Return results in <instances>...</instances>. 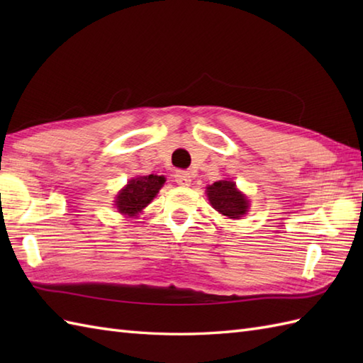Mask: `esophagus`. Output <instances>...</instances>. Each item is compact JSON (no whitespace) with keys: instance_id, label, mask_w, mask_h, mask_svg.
<instances>
[{"instance_id":"1","label":"esophagus","mask_w":363,"mask_h":363,"mask_svg":"<svg viewBox=\"0 0 363 363\" xmlns=\"http://www.w3.org/2000/svg\"><path fill=\"white\" fill-rule=\"evenodd\" d=\"M174 181L179 184V186L187 187V186H190V182H191V176H190L189 172H184V169H179V172L174 173Z\"/></svg>"}]
</instances>
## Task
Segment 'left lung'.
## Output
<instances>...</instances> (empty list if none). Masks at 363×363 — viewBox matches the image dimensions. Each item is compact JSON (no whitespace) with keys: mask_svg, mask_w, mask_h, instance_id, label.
Listing matches in <instances>:
<instances>
[{"mask_svg":"<svg viewBox=\"0 0 363 363\" xmlns=\"http://www.w3.org/2000/svg\"><path fill=\"white\" fill-rule=\"evenodd\" d=\"M206 194L213 209L228 218L240 220L250 209V201L233 181L213 182L206 187Z\"/></svg>","mask_w":363,"mask_h":363,"instance_id":"8db88e82","label":"left lung"}]
</instances>
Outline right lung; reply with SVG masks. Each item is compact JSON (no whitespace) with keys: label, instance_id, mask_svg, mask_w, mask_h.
<instances>
[{"label":"right lung","instance_id":"obj_1","mask_svg":"<svg viewBox=\"0 0 363 363\" xmlns=\"http://www.w3.org/2000/svg\"><path fill=\"white\" fill-rule=\"evenodd\" d=\"M164 184L165 177L157 174L134 177L115 198L113 203L117 206V211L126 217H137L156 198Z\"/></svg>","mask_w":363,"mask_h":363}]
</instances>
